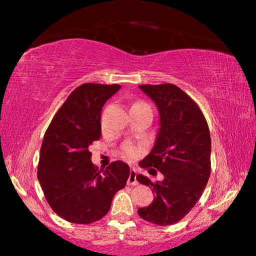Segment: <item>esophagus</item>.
I'll list each match as a JSON object with an SVG mask.
<instances>
[{"label":"esophagus","instance_id":"esophagus-1","mask_svg":"<svg viewBox=\"0 0 256 256\" xmlns=\"http://www.w3.org/2000/svg\"><path fill=\"white\" fill-rule=\"evenodd\" d=\"M136 176H138V174H136V170L132 169L130 174H129V178H128V184L129 185H138V180H136Z\"/></svg>","mask_w":256,"mask_h":256}]
</instances>
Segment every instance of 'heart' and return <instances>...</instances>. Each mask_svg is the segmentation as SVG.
<instances>
[{
  "mask_svg": "<svg viewBox=\"0 0 256 256\" xmlns=\"http://www.w3.org/2000/svg\"><path fill=\"white\" fill-rule=\"evenodd\" d=\"M124 152L126 155H128V156H135L136 152H138V149H136L134 146L129 144V143H128V144H126L124 146Z\"/></svg>",
  "mask_w": 256,
  "mask_h": 256,
  "instance_id": "heart-1",
  "label": "heart"
}]
</instances>
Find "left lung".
Returning a JSON list of instances; mask_svg holds the SVG:
<instances>
[{"instance_id": "1", "label": "left lung", "mask_w": 256, "mask_h": 256, "mask_svg": "<svg viewBox=\"0 0 256 256\" xmlns=\"http://www.w3.org/2000/svg\"><path fill=\"white\" fill-rule=\"evenodd\" d=\"M138 88L155 102L160 128L155 144L138 166H152L163 180L152 183L138 174L136 180L152 188L150 205L138 216L158 226L172 225L197 204L211 171V136L208 122L197 104L172 84L141 85ZM155 169H149L150 171Z\"/></svg>"}]
</instances>
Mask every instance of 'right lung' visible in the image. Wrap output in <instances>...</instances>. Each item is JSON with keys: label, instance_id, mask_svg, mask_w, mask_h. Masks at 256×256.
Instances as JSON below:
<instances>
[{"label": "right lung", "instance_id": "add662e5", "mask_svg": "<svg viewBox=\"0 0 256 256\" xmlns=\"http://www.w3.org/2000/svg\"><path fill=\"white\" fill-rule=\"evenodd\" d=\"M120 85L84 84L70 94L44 135L37 177L51 208L73 224H92L110 211L130 174L115 160L93 166L88 146L101 136V110Z\"/></svg>", "mask_w": 256, "mask_h": 256}]
</instances>
